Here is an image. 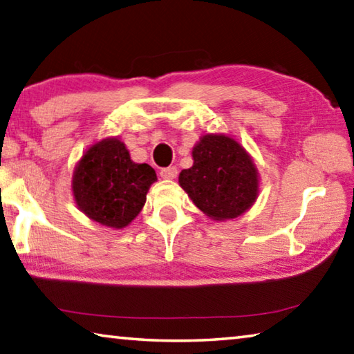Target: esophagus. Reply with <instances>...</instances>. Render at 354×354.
<instances>
[{
	"label": "esophagus",
	"instance_id": "obj_1",
	"mask_svg": "<svg viewBox=\"0 0 354 354\" xmlns=\"http://www.w3.org/2000/svg\"><path fill=\"white\" fill-rule=\"evenodd\" d=\"M160 178L164 179H175L178 176V169L175 165H170V167H165V169L160 170Z\"/></svg>",
	"mask_w": 354,
	"mask_h": 354
}]
</instances>
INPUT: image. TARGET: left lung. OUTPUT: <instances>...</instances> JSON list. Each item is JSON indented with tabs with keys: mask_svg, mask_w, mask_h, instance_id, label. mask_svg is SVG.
I'll return each instance as SVG.
<instances>
[{
	"mask_svg": "<svg viewBox=\"0 0 354 354\" xmlns=\"http://www.w3.org/2000/svg\"><path fill=\"white\" fill-rule=\"evenodd\" d=\"M194 165L179 173V184L196 207L214 220L246 212L259 194L252 160L236 140L205 134L192 151Z\"/></svg>",
	"mask_w": 354,
	"mask_h": 354,
	"instance_id": "left-lung-1",
	"label": "left lung"
}]
</instances>
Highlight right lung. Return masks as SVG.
Wrapping results in <instances>:
<instances>
[{
  "label": "right lung",
  "instance_id": "obj_1",
  "mask_svg": "<svg viewBox=\"0 0 354 354\" xmlns=\"http://www.w3.org/2000/svg\"><path fill=\"white\" fill-rule=\"evenodd\" d=\"M156 181L149 164H134L124 142L105 139L93 145L77 165L73 190L80 210L110 227H125L144 207Z\"/></svg>",
  "mask_w": 354,
  "mask_h": 354
}]
</instances>
